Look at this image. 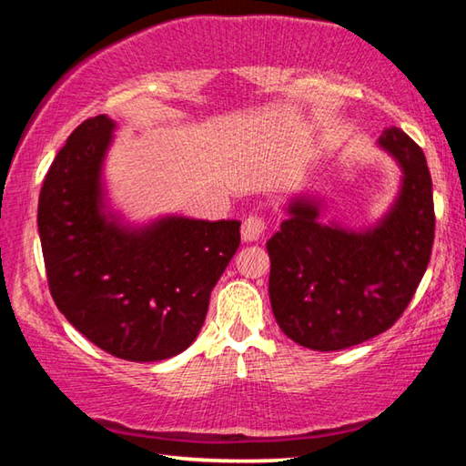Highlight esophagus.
I'll use <instances>...</instances> for the list:
<instances>
[{
    "instance_id": "34e87169",
    "label": "esophagus",
    "mask_w": 466,
    "mask_h": 466,
    "mask_svg": "<svg viewBox=\"0 0 466 466\" xmlns=\"http://www.w3.org/2000/svg\"><path fill=\"white\" fill-rule=\"evenodd\" d=\"M263 232H265V222L261 218H257V216H250V218H247L242 222V230H240V236H242V240L244 242H255V240H258L263 236Z\"/></svg>"
}]
</instances>
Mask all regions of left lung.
<instances>
[{
    "mask_svg": "<svg viewBox=\"0 0 466 466\" xmlns=\"http://www.w3.org/2000/svg\"><path fill=\"white\" fill-rule=\"evenodd\" d=\"M376 146L400 170L397 195L372 224L322 216V197L298 193L267 240L273 317L291 341L314 351L364 343L394 325L428 269L433 244L431 177L421 147L397 127Z\"/></svg>",
    "mask_w": 466,
    "mask_h": 466,
    "instance_id": "1",
    "label": "left lung"
}]
</instances>
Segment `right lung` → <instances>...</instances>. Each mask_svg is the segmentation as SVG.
I'll return each instance as SVG.
<instances>
[{
  "label": "right lung",
  "mask_w": 466,
  "mask_h": 466,
  "mask_svg": "<svg viewBox=\"0 0 466 466\" xmlns=\"http://www.w3.org/2000/svg\"><path fill=\"white\" fill-rule=\"evenodd\" d=\"M115 131L106 115L84 121L46 172L38 197L46 278L63 317L94 345L121 360L160 361L199 335L240 222L125 218L105 178Z\"/></svg>",
  "instance_id": "right-lung-1"
}]
</instances>
